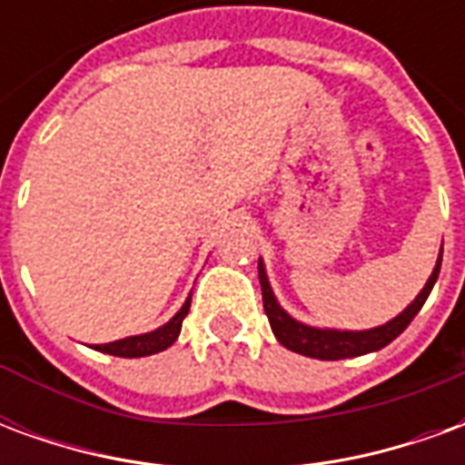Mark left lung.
<instances>
[{"label": "left lung", "instance_id": "8db88e82", "mask_svg": "<svg viewBox=\"0 0 465 465\" xmlns=\"http://www.w3.org/2000/svg\"><path fill=\"white\" fill-rule=\"evenodd\" d=\"M440 256H443V246H440ZM440 256L436 269L430 273V279L423 286V292L416 296V302L411 303L409 309L399 313L393 322L383 323L379 329H369V331H331V329H312V326H303V323L293 322L289 313L283 312L282 306L273 299L272 286L263 272V263H259V282H262V296H263V312L269 316L276 339L286 346V349L296 351L302 356L319 361H339V359H351V356H361V353H371V351H379L383 346H389L399 333L406 331V326L413 322V316L420 312V306L429 299L433 283L439 279L440 272Z\"/></svg>", "mask_w": 465, "mask_h": 465}]
</instances>
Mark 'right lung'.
I'll use <instances>...</instances> for the list:
<instances>
[{
	"instance_id": "1",
	"label": "right lung",
	"mask_w": 465,
	"mask_h": 465,
	"mask_svg": "<svg viewBox=\"0 0 465 465\" xmlns=\"http://www.w3.org/2000/svg\"><path fill=\"white\" fill-rule=\"evenodd\" d=\"M189 306H192V296L186 299L182 312L176 313L169 323H163L162 329H156L152 333H142V336H129V339H122V341L104 343V346H94V349L102 351V353H112V356H122V359H139V356L159 353V351L169 349L176 341V336L182 331V322L189 313Z\"/></svg>"
}]
</instances>
